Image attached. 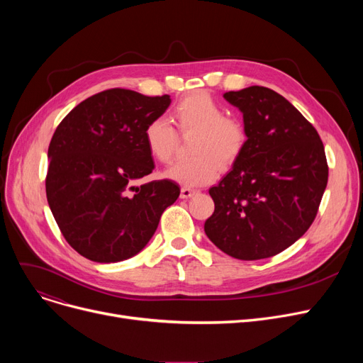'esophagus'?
<instances>
[{"mask_svg": "<svg viewBox=\"0 0 363 363\" xmlns=\"http://www.w3.org/2000/svg\"><path fill=\"white\" fill-rule=\"evenodd\" d=\"M196 193H197V189H194V188L182 186L181 188V199H189V197H193Z\"/></svg>", "mask_w": 363, "mask_h": 363, "instance_id": "34e87169", "label": "esophagus"}]
</instances>
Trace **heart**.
I'll return each mask as SVG.
<instances>
[{
    "label": "heart",
    "mask_w": 363,
    "mask_h": 363,
    "mask_svg": "<svg viewBox=\"0 0 363 363\" xmlns=\"http://www.w3.org/2000/svg\"><path fill=\"white\" fill-rule=\"evenodd\" d=\"M172 121L182 137L194 135L189 144L194 157L174 163L166 169L164 177L188 188L213 182L219 177V163H234L247 143L244 123L226 116V108L204 91L184 97L172 110ZM178 141V132L166 116L150 119L144 128L145 147L160 163L172 160Z\"/></svg>",
    "instance_id": "b5f03b06"
}]
</instances>
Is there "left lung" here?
I'll list each match as a JSON object with an SVG mask.
<instances>
[{"mask_svg":"<svg viewBox=\"0 0 363 363\" xmlns=\"http://www.w3.org/2000/svg\"><path fill=\"white\" fill-rule=\"evenodd\" d=\"M223 99L242 113L247 143L208 189L215 212L204 233L235 259H266L289 249L315 220L328 182L325 150L312 123L278 92L255 85Z\"/></svg>","mask_w":363,"mask_h":363,"instance_id":"1","label":"left lung"}]
</instances>
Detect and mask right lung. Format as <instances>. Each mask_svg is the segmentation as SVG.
<instances>
[{
    "label": "right lung",
    "mask_w": 363,
    "mask_h": 363,
    "mask_svg": "<svg viewBox=\"0 0 363 363\" xmlns=\"http://www.w3.org/2000/svg\"><path fill=\"white\" fill-rule=\"evenodd\" d=\"M169 104V95L113 88L84 100L57 126L48 147L47 200L81 256L99 263L135 256L179 197L170 179L133 185L155 169L144 128Z\"/></svg>",
    "instance_id": "add662e5"
}]
</instances>
